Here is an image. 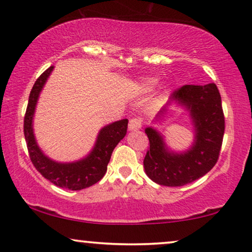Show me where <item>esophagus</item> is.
Wrapping results in <instances>:
<instances>
[{"label":"esophagus","mask_w":252,"mask_h":252,"mask_svg":"<svg viewBox=\"0 0 252 252\" xmlns=\"http://www.w3.org/2000/svg\"><path fill=\"white\" fill-rule=\"evenodd\" d=\"M141 127H142V120H141L140 118H137V117H135V118H132V119L129 120V123H128L129 130L140 129Z\"/></svg>","instance_id":"1"}]
</instances>
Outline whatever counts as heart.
Segmentation results:
<instances>
[{
  "mask_svg": "<svg viewBox=\"0 0 252 252\" xmlns=\"http://www.w3.org/2000/svg\"><path fill=\"white\" fill-rule=\"evenodd\" d=\"M155 85V80H148L147 82H144V86H146L147 88H153Z\"/></svg>",
  "mask_w": 252,
  "mask_h": 252,
  "instance_id": "1",
  "label": "heart"
}]
</instances>
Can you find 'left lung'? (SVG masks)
Masks as SVG:
<instances>
[{
	"instance_id": "left-lung-1",
	"label": "left lung",
	"mask_w": 252,
	"mask_h": 252,
	"mask_svg": "<svg viewBox=\"0 0 252 252\" xmlns=\"http://www.w3.org/2000/svg\"><path fill=\"white\" fill-rule=\"evenodd\" d=\"M189 111L196 127L194 146L184 154H173L165 147L157 130L148 127L149 148L143 165L148 177L158 185L180 187L205 175L218 161L225 133L221 96L216 84L185 85L171 95ZM166 106L161 109L164 113Z\"/></svg>"
}]
</instances>
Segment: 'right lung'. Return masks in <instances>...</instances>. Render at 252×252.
Returning a JSON list of instances; mask_svg holds the SVG:
<instances>
[{
	"label": "right lung",
	"mask_w": 252,
	"mask_h": 252,
	"mask_svg": "<svg viewBox=\"0 0 252 252\" xmlns=\"http://www.w3.org/2000/svg\"><path fill=\"white\" fill-rule=\"evenodd\" d=\"M53 68L54 66L47 68L36 79L31 91L29 104L24 117V135H25L31 161L42 177L53 182L57 187L70 189V190H81L95 185L104 177L113 149L126 135L128 120H119L102 128L94 149L85 159L70 164H61L49 159L37 147L33 134L32 123L37 97Z\"/></svg>",
	"instance_id": "1"
}]
</instances>
